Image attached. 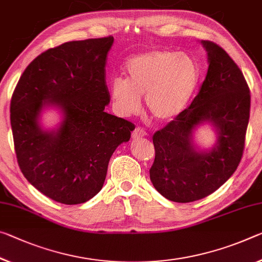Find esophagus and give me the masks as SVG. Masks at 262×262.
<instances>
[{"mask_svg": "<svg viewBox=\"0 0 262 262\" xmlns=\"http://www.w3.org/2000/svg\"><path fill=\"white\" fill-rule=\"evenodd\" d=\"M132 136H133V139L136 140V139L144 138V136H147V133L144 132V130L142 129V128H140V127H136L135 129H134V132H133Z\"/></svg>", "mask_w": 262, "mask_h": 262, "instance_id": "1", "label": "esophagus"}]
</instances>
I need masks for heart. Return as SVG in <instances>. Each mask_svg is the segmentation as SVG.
Wrapping results in <instances>:
<instances>
[{"instance_id": "obj_1", "label": "heart", "mask_w": 262, "mask_h": 262, "mask_svg": "<svg viewBox=\"0 0 262 262\" xmlns=\"http://www.w3.org/2000/svg\"><path fill=\"white\" fill-rule=\"evenodd\" d=\"M127 78L110 84L111 102L123 118L139 113L144 95L147 111L157 122L177 119L189 106L201 81L193 57L170 50H152L126 63Z\"/></svg>"}]
</instances>
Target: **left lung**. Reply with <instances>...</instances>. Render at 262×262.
I'll use <instances>...</instances> for the list:
<instances>
[{"label":"left lung","instance_id":"obj_1","mask_svg":"<svg viewBox=\"0 0 262 262\" xmlns=\"http://www.w3.org/2000/svg\"><path fill=\"white\" fill-rule=\"evenodd\" d=\"M201 44L209 69L199 93L183 113L152 136L150 181L162 196L176 203L209 196L233 175L250 119L251 95L240 69L219 45L209 40ZM204 124L216 134L210 148L198 146L194 139Z\"/></svg>","mask_w":262,"mask_h":262}]
</instances>
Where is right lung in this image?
<instances>
[{"label": "right lung", "mask_w": 262, "mask_h": 262, "mask_svg": "<svg viewBox=\"0 0 262 262\" xmlns=\"http://www.w3.org/2000/svg\"><path fill=\"white\" fill-rule=\"evenodd\" d=\"M105 38L73 40L49 49L28 65L10 103V123L19 169L45 196L81 204L102 189L112 155L135 126L108 114ZM55 109L61 120L45 128L41 116Z\"/></svg>", "instance_id": "obj_1"}]
</instances>
